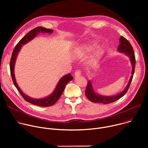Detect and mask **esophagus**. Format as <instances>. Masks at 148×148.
Here are the masks:
<instances>
[{"mask_svg": "<svg viewBox=\"0 0 148 148\" xmlns=\"http://www.w3.org/2000/svg\"><path fill=\"white\" fill-rule=\"evenodd\" d=\"M81 71L80 70H77L75 72V73H74V75H75V77H78V76H79L81 75Z\"/></svg>", "mask_w": 148, "mask_h": 148, "instance_id": "esophagus-1", "label": "esophagus"}]
</instances>
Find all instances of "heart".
Here are the masks:
<instances>
[{
	"mask_svg": "<svg viewBox=\"0 0 148 148\" xmlns=\"http://www.w3.org/2000/svg\"><path fill=\"white\" fill-rule=\"evenodd\" d=\"M97 45V43H92V44H91L90 45L88 46H86L85 47H84L83 49H81L80 50V51L81 53H84V51H90L91 50L93 47H94L95 46ZM104 53V50L103 49L102 47H98L94 52V56L93 57L94 58H99L101 57L103 54Z\"/></svg>",
	"mask_w": 148,
	"mask_h": 148,
	"instance_id": "b5f03b06",
	"label": "heart"
}]
</instances>
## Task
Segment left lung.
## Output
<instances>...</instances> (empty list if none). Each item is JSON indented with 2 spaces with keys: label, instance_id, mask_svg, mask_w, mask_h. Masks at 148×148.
Returning <instances> with one entry per match:
<instances>
[{
  "label": "left lung",
  "instance_id": "obj_1",
  "mask_svg": "<svg viewBox=\"0 0 148 148\" xmlns=\"http://www.w3.org/2000/svg\"><path fill=\"white\" fill-rule=\"evenodd\" d=\"M119 40H120V44L118 46V50L121 53H125V54L129 56L132 65V75L130 79L129 82L127 86H126V87L124 90V91H123L121 93L119 94L118 95L114 97H105V96H102V95L95 94L93 90L91 82H90V81H88L86 89L85 94L87 98L92 102L102 103L104 104H107V103L114 102L116 100L119 99V98H121V97H122L126 93V92L128 91L130 87L132 79L133 78L134 74L135 72V68L136 60H135V53H134V51L132 45H131L130 41L127 39H126L123 36H121L119 38Z\"/></svg>",
  "mask_w": 148,
  "mask_h": 148
}]
</instances>
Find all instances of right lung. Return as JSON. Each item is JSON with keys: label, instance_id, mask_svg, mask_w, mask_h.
Segmentation results:
<instances>
[{"label": "right lung", "instance_id": "1", "mask_svg": "<svg viewBox=\"0 0 148 148\" xmlns=\"http://www.w3.org/2000/svg\"><path fill=\"white\" fill-rule=\"evenodd\" d=\"M40 32L43 33H52L53 32V30L39 26L33 29V30L30 31L29 33H27L22 39L19 41V42L16 45V46H15L13 51L11 59H10V74H11V76L12 78L14 85L18 91L20 95L23 97V98L26 101L33 105H38V106H40V107H46L51 106V105H53L56 103V102L59 99V98L61 96L63 91H64L67 84L73 79V77H72L70 74H68L65 76L62 77L58 82L57 86L56 89L54 90V92L50 96L45 98H42V99H33L27 96L22 91H21V90L18 87L16 81L14 73V67L15 60H16L17 53L19 51L21 47H22L23 45L26 44L28 41L33 39L36 36V34L40 33Z\"/></svg>", "mask_w": 148, "mask_h": 148}]
</instances>
